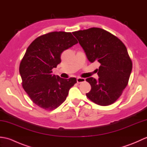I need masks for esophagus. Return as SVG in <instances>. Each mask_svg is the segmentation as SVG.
I'll return each instance as SVG.
<instances>
[{
    "label": "esophagus",
    "instance_id": "esophagus-1",
    "mask_svg": "<svg viewBox=\"0 0 147 147\" xmlns=\"http://www.w3.org/2000/svg\"><path fill=\"white\" fill-rule=\"evenodd\" d=\"M77 83H82L83 82H85V79L83 78H80V77H78L77 78Z\"/></svg>",
    "mask_w": 147,
    "mask_h": 147
}]
</instances>
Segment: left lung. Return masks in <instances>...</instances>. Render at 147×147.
<instances>
[{
	"mask_svg": "<svg viewBox=\"0 0 147 147\" xmlns=\"http://www.w3.org/2000/svg\"><path fill=\"white\" fill-rule=\"evenodd\" d=\"M73 34L89 61L100 64L98 80L92 77L86 79L92 87L86 96L99 105L112 104L128 84L132 71V61L125 45L117 36L99 28L77 31Z\"/></svg>",
	"mask_w": 147,
	"mask_h": 147,
	"instance_id": "obj_1",
	"label": "left lung"
}]
</instances>
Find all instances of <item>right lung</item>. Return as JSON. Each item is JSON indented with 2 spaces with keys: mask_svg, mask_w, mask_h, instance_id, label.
<instances>
[{
  "mask_svg": "<svg viewBox=\"0 0 147 147\" xmlns=\"http://www.w3.org/2000/svg\"><path fill=\"white\" fill-rule=\"evenodd\" d=\"M78 43L70 32H53L37 37L28 47L20 65L22 86L39 107L57 108L76 83L75 78L63 79L52 73L61 63L62 52Z\"/></svg>",
  "mask_w": 147,
  "mask_h": 147,
  "instance_id": "1",
  "label": "right lung"
}]
</instances>
